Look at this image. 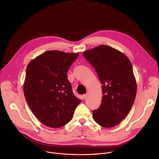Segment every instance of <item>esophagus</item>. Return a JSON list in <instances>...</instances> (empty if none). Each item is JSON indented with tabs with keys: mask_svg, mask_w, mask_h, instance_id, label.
<instances>
[{
	"mask_svg": "<svg viewBox=\"0 0 159 159\" xmlns=\"http://www.w3.org/2000/svg\"><path fill=\"white\" fill-rule=\"evenodd\" d=\"M88 93H86V94H84V95H83V98L84 100V99H86L87 97H88Z\"/></svg>",
	"mask_w": 159,
	"mask_h": 159,
	"instance_id": "esophagus-1",
	"label": "esophagus"
}]
</instances>
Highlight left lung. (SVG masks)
Masks as SVG:
<instances>
[{"label": "left lung", "instance_id": "1", "mask_svg": "<svg viewBox=\"0 0 159 159\" xmlns=\"http://www.w3.org/2000/svg\"><path fill=\"white\" fill-rule=\"evenodd\" d=\"M83 55L102 84V103L92 111L93 120L105 128L114 127L129 113L136 97L132 64L124 53L104 45L85 51Z\"/></svg>", "mask_w": 159, "mask_h": 159}]
</instances>
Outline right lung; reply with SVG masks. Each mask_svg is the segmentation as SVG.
Returning a JSON list of instances; mask_svg holds the SVG:
<instances>
[{"instance_id": "right-lung-1", "label": "right lung", "mask_w": 159, "mask_h": 159, "mask_svg": "<svg viewBox=\"0 0 159 159\" xmlns=\"http://www.w3.org/2000/svg\"><path fill=\"white\" fill-rule=\"evenodd\" d=\"M78 54L48 51L27 66L24 97L33 113L49 127L67 124L81 102L73 95L67 74Z\"/></svg>"}]
</instances>
